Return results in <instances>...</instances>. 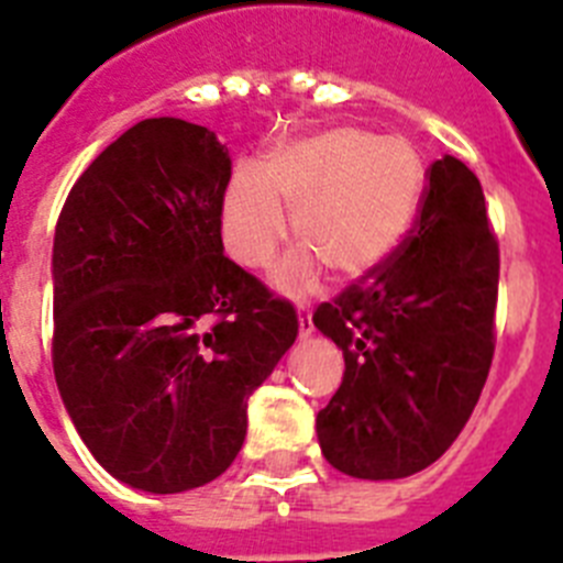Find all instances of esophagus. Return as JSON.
<instances>
[{
	"label": "esophagus",
	"mask_w": 563,
	"mask_h": 563,
	"mask_svg": "<svg viewBox=\"0 0 563 563\" xmlns=\"http://www.w3.org/2000/svg\"><path fill=\"white\" fill-rule=\"evenodd\" d=\"M316 324H312V310L310 307H298V335L310 338Z\"/></svg>",
	"instance_id": "34e87169"
}]
</instances>
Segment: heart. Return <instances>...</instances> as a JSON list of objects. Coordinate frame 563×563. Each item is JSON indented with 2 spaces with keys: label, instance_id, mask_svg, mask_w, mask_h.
Masks as SVG:
<instances>
[{
  "label": "heart",
  "instance_id": "b5f03b06",
  "mask_svg": "<svg viewBox=\"0 0 563 563\" xmlns=\"http://www.w3.org/2000/svg\"><path fill=\"white\" fill-rule=\"evenodd\" d=\"M422 197V161L406 137L343 126L287 143L256 172L242 166L222 200V236L245 267H267L292 231L307 247L276 276L287 292H305L324 261L335 276L355 278L389 256L411 228Z\"/></svg>",
  "mask_w": 563,
  "mask_h": 563
}]
</instances>
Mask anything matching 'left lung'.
Here are the masks:
<instances>
[{
    "mask_svg": "<svg viewBox=\"0 0 563 563\" xmlns=\"http://www.w3.org/2000/svg\"><path fill=\"white\" fill-rule=\"evenodd\" d=\"M426 180L400 245L312 316L346 363L318 442L355 479H402L440 460L494 361L499 239L485 194L451 154Z\"/></svg>",
    "mask_w": 563,
    "mask_h": 563,
    "instance_id": "obj_1",
    "label": "left lung"
}]
</instances>
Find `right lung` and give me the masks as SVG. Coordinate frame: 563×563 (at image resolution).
<instances>
[{
  "instance_id": "add662e5",
  "label": "right lung",
  "mask_w": 563,
  "mask_h": 563,
  "mask_svg": "<svg viewBox=\"0 0 563 563\" xmlns=\"http://www.w3.org/2000/svg\"><path fill=\"white\" fill-rule=\"evenodd\" d=\"M231 157L148 118L69 188L53 242V372L114 479L180 494L225 474L247 400L298 335L287 298L222 253Z\"/></svg>"
}]
</instances>
